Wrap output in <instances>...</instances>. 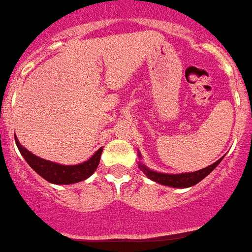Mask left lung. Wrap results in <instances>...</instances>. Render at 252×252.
<instances>
[{
    "label": "left lung",
    "mask_w": 252,
    "mask_h": 252,
    "mask_svg": "<svg viewBox=\"0 0 252 252\" xmlns=\"http://www.w3.org/2000/svg\"><path fill=\"white\" fill-rule=\"evenodd\" d=\"M138 157H141V154L138 152ZM223 159V157L220 159H218L216 162H214L212 165H209L207 168L200 169V170H196V172H188V173H179V174H169V173H161V172H156V170H152L149 169L148 166L142 162H139V169L144 172L149 179L153 180L156 183H158L161 185H165V187H172V188H189V187H193L197 183H200L201 180L205 179L212 170H214L218 165L220 164V161Z\"/></svg>",
    "instance_id": "obj_1"
}]
</instances>
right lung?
Instances as JSON below:
<instances>
[{"label": "right lung", "instance_id": "obj_1", "mask_svg": "<svg viewBox=\"0 0 252 252\" xmlns=\"http://www.w3.org/2000/svg\"><path fill=\"white\" fill-rule=\"evenodd\" d=\"M14 139H16V145H17L20 153L25 158V161L28 162L29 166L38 176H41L44 180L58 185L75 184V183L88 179L98 168L99 161H100V154L103 152V149L100 148L98 152H95L94 156H91V158H88L87 161H84L82 164L62 165L58 164V162L48 161V159L40 158L37 156L31 153L28 149L24 148L23 145L20 144L17 137Z\"/></svg>", "mask_w": 252, "mask_h": 252}]
</instances>
